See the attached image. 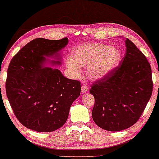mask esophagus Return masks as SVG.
Wrapping results in <instances>:
<instances>
[{
  "label": "esophagus",
  "instance_id": "34e87169",
  "mask_svg": "<svg viewBox=\"0 0 159 159\" xmlns=\"http://www.w3.org/2000/svg\"><path fill=\"white\" fill-rule=\"evenodd\" d=\"M88 90H89V87H87L85 84H82V87H81V92L82 93H86L88 92Z\"/></svg>",
  "mask_w": 159,
  "mask_h": 159
}]
</instances>
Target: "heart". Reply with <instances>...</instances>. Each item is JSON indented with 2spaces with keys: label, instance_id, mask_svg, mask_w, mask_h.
I'll use <instances>...</instances> for the list:
<instances>
[{
  "label": "heart",
  "instance_id": "heart-1",
  "mask_svg": "<svg viewBox=\"0 0 159 159\" xmlns=\"http://www.w3.org/2000/svg\"><path fill=\"white\" fill-rule=\"evenodd\" d=\"M118 48L101 43H87L76 46L72 51L71 58L66 66L75 77L81 74V67H87L88 76L98 80L108 75L120 61Z\"/></svg>",
  "mask_w": 159,
  "mask_h": 159
}]
</instances>
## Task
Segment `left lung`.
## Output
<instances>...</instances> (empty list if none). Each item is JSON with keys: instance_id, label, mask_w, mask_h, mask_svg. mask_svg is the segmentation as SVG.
Segmentation results:
<instances>
[{"instance_id": "obj_1", "label": "left lung", "mask_w": 159, "mask_h": 159, "mask_svg": "<svg viewBox=\"0 0 159 159\" xmlns=\"http://www.w3.org/2000/svg\"><path fill=\"white\" fill-rule=\"evenodd\" d=\"M126 53L116 68L96 81L89 90L94 97L92 118L97 125L111 132L133 125L152 97V68L147 58L126 39Z\"/></svg>"}]
</instances>
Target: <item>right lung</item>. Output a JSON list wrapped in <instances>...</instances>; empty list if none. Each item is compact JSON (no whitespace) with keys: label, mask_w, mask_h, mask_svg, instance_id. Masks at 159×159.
<instances>
[{"label":"right lung","mask_w":159,"mask_h":159,"mask_svg":"<svg viewBox=\"0 0 159 159\" xmlns=\"http://www.w3.org/2000/svg\"><path fill=\"white\" fill-rule=\"evenodd\" d=\"M67 38L49 40L37 38L22 48L7 68L6 95L20 123L39 132H53L66 123L70 108L79 97L80 82L67 79L59 70L43 67L48 59L61 65L58 52L66 47Z\"/></svg>","instance_id":"obj_1"}]
</instances>
